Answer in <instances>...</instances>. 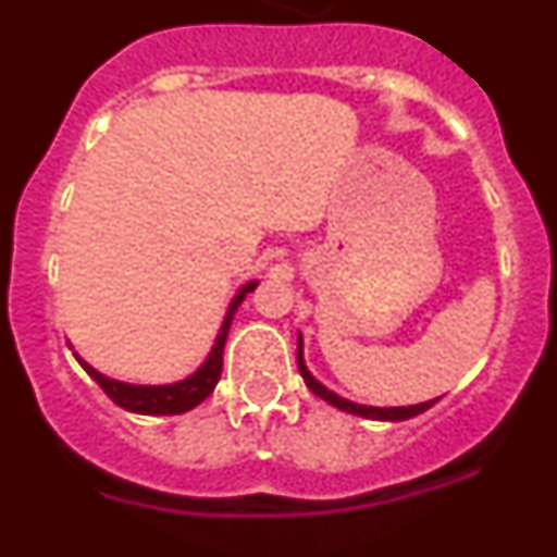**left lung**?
I'll return each instance as SVG.
<instances>
[{
	"mask_svg": "<svg viewBox=\"0 0 557 557\" xmlns=\"http://www.w3.org/2000/svg\"><path fill=\"white\" fill-rule=\"evenodd\" d=\"M298 371H301L304 382H307V387L314 393V396H321L323 401L334 405L337 410L351 412V416L376 418V421H405V418H412V416H418V412L430 410V407L437 401L435 398V401H424V405H412V407H362V405H354V401H346V398H339L337 393L326 391V387H323L321 382H318V379L307 371V366H304V357H301V339H298Z\"/></svg>",
	"mask_w": 557,
	"mask_h": 557,
	"instance_id": "1",
	"label": "left lung"
}]
</instances>
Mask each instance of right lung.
Returning <instances> with one entry per match:
<instances>
[{
    "mask_svg": "<svg viewBox=\"0 0 557 557\" xmlns=\"http://www.w3.org/2000/svg\"><path fill=\"white\" fill-rule=\"evenodd\" d=\"M253 287L256 282H250L239 289V295H236L234 304H231L228 309V318H225L223 329H220L218 343H214V348H211L209 359L200 366V371H195L189 379H184V382L161 385V387L125 385V382H113V379L102 376L100 371H95V368L88 366V362H83V359L75 354L77 362H81V366L86 368L88 376L95 379L97 385L106 391V396L111 398L113 405L125 407V410L141 412V416H178V412L191 410V407H198L200 401L209 398L211 391L218 387L220 373H223V348H225V339H228L231 321H234V312L239 309V304L245 301V295L253 293Z\"/></svg>",
    "mask_w": 557,
    "mask_h": 557,
    "instance_id": "add662e5",
    "label": "right lung"
}]
</instances>
